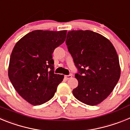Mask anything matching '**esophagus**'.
I'll return each instance as SVG.
<instances>
[{
	"label": "esophagus",
	"instance_id": "obj_1",
	"mask_svg": "<svg viewBox=\"0 0 130 130\" xmlns=\"http://www.w3.org/2000/svg\"><path fill=\"white\" fill-rule=\"evenodd\" d=\"M72 77V75H64V78L66 79H70V78Z\"/></svg>",
	"mask_w": 130,
	"mask_h": 130
}]
</instances>
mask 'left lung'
Masks as SVG:
<instances>
[{
	"label": "left lung",
	"instance_id": "1",
	"mask_svg": "<svg viewBox=\"0 0 130 130\" xmlns=\"http://www.w3.org/2000/svg\"><path fill=\"white\" fill-rule=\"evenodd\" d=\"M66 43L78 72L76 99L88 105L100 104L111 93L120 76L119 59L109 40L91 30L68 32Z\"/></svg>",
	"mask_w": 130,
	"mask_h": 130
}]
</instances>
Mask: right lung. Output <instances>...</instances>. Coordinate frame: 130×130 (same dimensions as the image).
Instances as JSON below:
<instances>
[{"instance_id": "add662e5", "label": "right lung", "mask_w": 130, "mask_h": 130, "mask_svg": "<svg viewBox=\"0 0 130 130\" xmlns=\"http://www.w3.org/2000/svg\"><path fill=\"white\" fill-rule=\"evenodd\" d=\"M66 30H34L19 40L11 52L8 77L15 90L33 105L48 102L64 75L54 73L52 54L65 41Z\"/></svg>"}]
</instances>
